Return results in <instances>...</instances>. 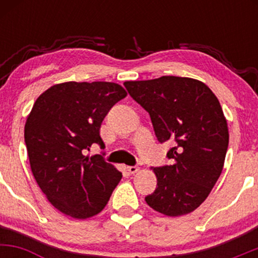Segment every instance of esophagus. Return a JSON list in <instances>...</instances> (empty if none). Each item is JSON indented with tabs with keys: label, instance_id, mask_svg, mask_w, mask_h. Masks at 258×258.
Returning a JSON list of instances; mask_svg holds the SVG:
<instances>
[{
	"label": "esophagus",
	"instance_id": "1",
	"mask_svg": "<svg viewBox=\"0 0 258 258\" xmlns=\"http://www.w3.org/2000/svg\"><path fill=\"white\" fill-rule=\"evenodd\" d=\"M127 171H128V173H137L139 171V167L138 166H127Z\"/></svg>",
	"mask_w": 258,
	"mask_h": 258
}]
</instances>
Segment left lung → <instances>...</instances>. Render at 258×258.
<instances>
[{
	"instance_id": "1",
	"label": "left lung",
	"mask_w": 258,
	"mask_h": 258,
	"mask_svg": "<svg viewBox=\"0 0 258 258\" xmlns=\"http://www.w3.org/2000/svg\"><path fill=\"white\" fill-rule=\"evenodd\" d=\"M149 112L160 143L172 139L171 165L154 167L158 186L147 204L162 215L190 214L211 193L223 170L229 143L227 120L214 92L190 78L161 76L123 82Z\"/></svg>"
}]
</instances>
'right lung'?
I'll list each match as a JSON object with an SVG mask.
<instances>
[{
	"label": "right lung",
	"mask_w": 258,
	"mask_h": 258,
	"mask_svg": "<svg viewBox=\"0 0 258 258\" xmlns=\"http://www.w3.org/2000/svg\"><path fill=\"white\" fill-rule=\"evenodd\" d=\"M127 96L114 82H63L36 99L25 122L24 138L38 186L61 214L78 220L104 209L122 173L102 155L86 156L108 111Z\"/></svg>",
	"instance_id": "1"
}]
</instances>
